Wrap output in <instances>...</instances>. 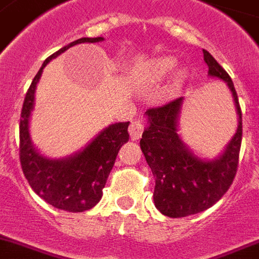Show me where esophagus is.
Returning a JSON list of instances; mask_svg holds the SVG:
<instances>
[{"label": "esophagus", "mask_w": 259, "mask_h": 259, "mask_svg": "<svg viewBox=\"0 0 259 259\" xmlns=\"http://www.w3.org/2000/svg\"><path fill=\"white\" fill-rule=\"evenodd\" d=\"M144 132V123L143 121H140V119H134L129 126V133L132 140H138V138H141Z\"/></svg>", "instance_id": "obj_1"}]
</instances>
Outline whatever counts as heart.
<instances>
[{"instance_id": "1", "label": "heart", "mask_w": 259, "mask_h": 259, "mask_svg": "<svg viewBox=\"0 0 259 259\" xmlns=\"http://www.w3.org/2000/svg\"><path fill=\"white\" fill-rule=\"evenodd\" d=\"M177 65V59L172 57H159L152 59L147 66V73L152 81H161L172 72Z\"/></svg>"}]
</instances>
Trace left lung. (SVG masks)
<instances>
[{
    "label": "left lung",
    "instance_id": "obj_1",
    "mask_svg": "<svg viewBox=\"0 0 259 259\" xmlns=\"http://www.w3.org/2000/svg\"><path fill=\"white\" fill-rule=\"evenodd\" d=\"M204 51L208 74L227 82L234 98L238 129L222 155L205 160L195 156L178 134L183 98L160 107L148 108L147 129L140 147L155 177L153 201L164 216L186 217L206 210L226 194L234 182L242 144V110L234 82L216 59Z\"/></svg>",
    "mask_w": 259,
    "mask_h": 259
}]
</instances>
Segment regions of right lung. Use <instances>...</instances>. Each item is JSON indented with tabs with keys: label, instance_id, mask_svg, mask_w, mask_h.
<instances>
[{
	"label": "right lung",
	"instance_id": "1",
	"mask_svg": "<svg viewBox=\"0 0 259 259\" xmlns=\"http://www.w3.org/2000/svg\"><path fill=\"white\" fill-rule=\"evenodd\" d=\"M104 40L102 36L81 37L50 55L43 62L25 95L20 118V163L29 186L47 204L66 212L94 208L102 195L116 155L129 141V122L114 123L100 132L82 151L65 159H49L35 149L29 137V116L35 103V90L51 59L78 43Z\"/></svg>",
	"mask_w": 259,
	"mask_h": 259
}]
</instances>
